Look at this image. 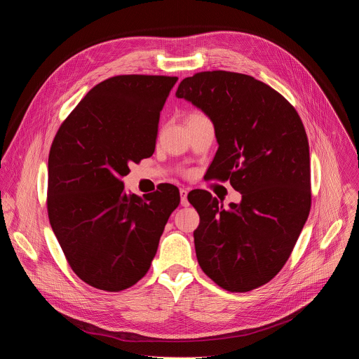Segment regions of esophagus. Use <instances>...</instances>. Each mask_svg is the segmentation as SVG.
<instances>
[{
    "label": "esophagus",
    "mask_w": 359,
    "mask_h": 359,
    "mask_svg": "<svg viewBox=\"0 0 359 359\" xmlns=\"http://www.w3.org/2000/svg\"><path fill=\"white\" fill-rule=\"evenodd\" d=\"M187 190L186 189H180V203H182V206H189V201H187Z\"/></svg>",
    "instance_id": "1"
}]
</instances>
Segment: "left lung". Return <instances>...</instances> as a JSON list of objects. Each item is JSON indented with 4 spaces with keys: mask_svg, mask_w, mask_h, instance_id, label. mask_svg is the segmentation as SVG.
Listing matches in <instances>:
<instances>
[{
    "mask_svg": "<svg viewBox=\"0 0 359 359\" xmlns=\"http://www.w3.org/2000/svg\"><path fill=\"white\" fill-rule=\"evenodd\" d=\"M206 114L219 149L210 177L230 180L240 204L223 208L209 191L187 198L200 216L197 262L231 292L273 280L287 263L311 209L310 146L299 115L267 83L229 71L184 78L176 92ZM208 170V173H209Z\"/></svg>",
    "mask_w": 359,
    "mask_h": 359,
    "instance_id": "1",
    "label": "left lung"
}]
</instances>
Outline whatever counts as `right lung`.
Masks as SVG:
<instances>
[{
	"instance_id": "right-lung-1",
	"label": "right lung",
	"mask_w": 359,
	"mask_h": 359,
	"mask_svg": "<svg viewBox=\"0 0 359 359\" xmlns=\"http://www.w3.org/2000/svg\"><path fill=\"white\" fill-rule=\"evenodd\" d=\"M177 76L118 75L95 85L60 126L48 158L46 209L72 271L119 292L149 271L179 189L123 191L122 176L153 155Z\"/></svg>"
}]
</instances>
